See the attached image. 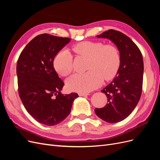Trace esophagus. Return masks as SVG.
<instances>
[{
	"instance_id": "1",
	"label": "esophagus",
	"mask_w": 160,
	"mask_h": 160,
	"mask_svg": "<svg viewBox=\"0 0 160 160\" xmlns=\"http://www.w3.org/2000/svg\"><path fill=\"white\" fill-rule=\"evenodd\" d=\"M89 95H90L89 93H79V96H88Z\"/></svg>"
}]
</instances>
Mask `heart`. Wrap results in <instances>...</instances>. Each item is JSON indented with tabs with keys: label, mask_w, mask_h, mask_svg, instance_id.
Wrapping results in <instances>:
<instances>
[{
	"label": "heart",
	"mask_w": 160,
	"mask_h": 160,
	"mask_svg": "<svg viewBox=\"0 0 160 160\" xmlns=\"http://www.w3.org/2000/svg\"><path fill=\"white\" fill-rule=\"evenodd\" d=\"M77 55L88 58V71L77 73L67 80L66 85L72 91L87 93L98 88L104 80L109 81L117 75L120 65V55L115 46L100 41H85L72 47ZM53 65L56 71L62 77L69 75L73 69L72 57L67 49L59 51Z\"/></svg>",
	"instance_id": "obj_1"
}]
</instances>
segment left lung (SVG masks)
Listing matches in <instances>:
<instances>
[{
	"mask_svg": "<svg viewBox=\"0 0 160 160\" xmlns=\"http://www.w3.org/2000/svg\"><path fill=\"white\" fill-rule=\"evenodd\" d=\"M109 38L117 46L120 65L117 75L101 92L108 98V103L95 112L108 123H117L132 113L142 92L143 61L141 51L129 37L122 32L109 29L97 36Z\"/></svg>",
	"mask_w": 160,
	"mask_h": 160,
	"instance_id": "left-lung-1",
	"label": "left lung"
}]
</instances>
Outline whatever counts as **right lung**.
Listing matches in <instances>:
<instances>
[{"instance_id": "add662e5", "label": "right lung", "mask_w": 160, "mask_h": 160, "mask_svg": "<svg viewBox=\"0 0 160 160\" xmlns=\"http://www.w3.org/2000/svg\"><path fill=\"white\" fill-rule=\"evenodd\" d=\"M71 38L41 34L28 43L17 65L19 97L27 112L38 122L49 126L62 122L71 112L76 93H61L64 83L53 61Z\"/></svg>"}]
</instances>
